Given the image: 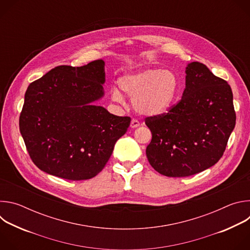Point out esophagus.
Here are the masks:
<instances>
[{
	"instance_id": "34e87169",
	"label": "esophagus",
	"mask_w": 250,
	"mask_h": 250,
	"mask_svg": "<svg viewBox=\"0 0 250 250\" xmlns=\"http://www.w3.org/2000/svg\"><path fill=\"white\" fill-rule=\"evenodd\" d=\"M139 122L137 121V120H131V122H130V127L131 128H135V127H137V126H139Z\"/></svg>"
}]
</instances>
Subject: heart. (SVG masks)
Wrapping results in <instances>:
<instances>
[{
	"label": "heart",
	"mask_w": 250,
	"mask_h": 250,
	"mask_svg": "<svg viewBox=\"0 0 250 250\" xmlns=\"http://www.w3.org/2000/svg\"><path fill=\"white\" fill-rule=\"evenodd\" d=\"M119 84L131 98L134 110L147 117L166 113L179 91V81L172 71L149 67L125 74ZM112 99L117 103L124 102V96L118 89H113Z\"/></svg>",
	"instance_id": "heart-1"
}]
</instances>
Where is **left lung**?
Listing matches in <instances>:
<instances>
[{"label":"left lung","mask_w":250,"mask_h":250,"mask_svg":"<svg viewBox=\"0 0 250 250\" xmlns=\"http://www.w3.org/2000/svg\"><path fill=\"white\" fill-rule=\"evenodd\" d=\"M230 86L203 63L186 67L182 99L166 114L148 117L150 165L167 177H188L215 165L235 125Z\"/></svg>","instance_id":"left-lung-1"}]
</instances>
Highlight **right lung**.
Masks as SVG:
<instances>
[{
    "instance_id": "obj_1",
    "label": "right lung",
    "mask_w": 250,
    "mask_h": 250,
    "mask_svg": "<svg viewBox=\"0 0 250 250\" xmlns=\"http://www.w3.org/2000/svg\"><path fill=\"white\" fill-rule=\"evenodd\" d=\"M104 62L61 65L30 83L20 116L27 152L41 170L80 181L98 175L109 161L130 118L93 103L104 96Z\"/></svg>"
}]
</instances>
